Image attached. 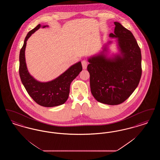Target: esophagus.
Returning <instances> with one entry per match:
<instances>
[{
  "instance_id": "obj_1",
  "label": "esophagus",
  "mask_w": 160,
  "mask_h": 160,
  "mask_svg": "<svg viewBox=\"0 0 160 160\" xmlns=\"http://www.w3.org/2000/svg\"><path fill=\"white\" fill-rule=\"evenodd\" d=\"M82 67L83 69H86L87 68V66H88V62L86 61H82Z\"/></svg>"
}]
</instances>
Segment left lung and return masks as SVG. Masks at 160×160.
I'll use <instances>...</instances> for the list:
<instances>
[{
  "mask_svg": "<svg viewBox=\"0 0 160 160\" xmlns=\"http://www.w3.org/2000/svg\"><path fill=\"white\" fill-rule=\"evenodd\" d=\"M114 33L118 53L108 56V41L99 53L88 58L92 94L97 101L108 105H118L128 99L137 88L142 76L140 48L131 31L114 22Z\"/></svg>",
  "mask_w": 160,
  "mask_h": 160,
  "instance_id": "obj_1",
  "label": "left lung"
}]
</instances>
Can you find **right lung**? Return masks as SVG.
<instances>
[{
    "label": "right lung",
    "instance_id": "add662e5",
    "mask_svg": "<svg viewBox=\"0 0 160 160\" xmlns=\"http://www.w3.org/2000/svg\"><path fill=\"white\" fill-rule=\"evenodd\" d=\"M41 27L44 28L48 25H37L26 35L20 52L19 74L26 91L31 98L41 106L52 107L64 104L68 98L70 84L82 71L81 62L71 65L59 76L49 82H41L32 76L27 68L25 59L26 42L31 35Z\"/></svg>",
    "mask_w": 160,
    "mask_h": 160
}]
</instances>
